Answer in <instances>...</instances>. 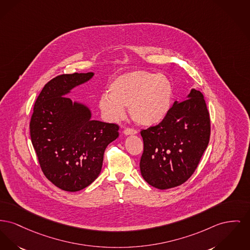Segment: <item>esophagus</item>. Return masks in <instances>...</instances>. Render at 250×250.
I'll list each match as a JSON object with an SVG mask.
<instances>
[{"label":"esophagus","mask_w":250,"mask_h":250,"mask_svg":"<svg viewBox=\"0 0 250 250\" xmlns=\"http://www.w3.org/2000/svg\"><path fill=\"white\" fill-rule=\"evenodd\" d=\"M137 131L136 130H134V129H130V128H126V129H125L124 130V134L125 135V136H130V135H136L137 134Z\"/></svg>","instance_id":"1"}]
</instances>
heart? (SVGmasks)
<instances>
[{
	"mask_svg": "<svg viewBox=\"0 0 250 250\" xmlns=\"http://www.w3.org/2000/svg\"><path fill=\"white\" fill-rule=\"evenodd\" d=\"M174 99L172 81L163 74L148 71H133L114 78L108 86V95L103 94L98 106L104 117L117 122L129 107L133 121L151 127L161 124L169 114Z\"/></svg>",
	"mask_w": 250,
	"mask_h": 250,
	"instance_id": "b5f03b06",
	"label": "heart"
}]
</instances>
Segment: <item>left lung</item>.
Returning <instances> with one entry per match:
<instances>
[{
  "mask_svg": "<svg viewBox=\"0 0 250 250\" xmlns=\"http://www.w3.org/2000/svg\"><path fill=\"white\" fill-rule=\"evenodd\" d=\"M209 115L203 94L191 88L176 101L161 124L142 130L141 174L151 186L166 190L184 183L195 171L209 141Z\"/></svg>",
  "mask_w": 250,
  "mask_h": 250,
  "instance_id": "obj_1",
  "label": "left lung"
}]
</instances>
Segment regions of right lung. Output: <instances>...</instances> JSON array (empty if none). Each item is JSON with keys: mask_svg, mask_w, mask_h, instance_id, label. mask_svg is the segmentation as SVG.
<instances>
[{"mask_svg": "<svg viewBox=\"0 0 250 250\" xmlns=\"http://www.w3.org/2000/svg\"><path fill=\"white\" fill-rule=\"evenodd\" d=\"M93 73L62 74L42 88L30 122L32 145L45 176L59 189L78 191L101 173L106 146L119 136L115 124L92 120L86 104L66 97Z\"/></svg>", "mask_w": 250, "mask_h": 250, "instance_id": "add662e5", "label": "right lung"}]
</instances>
